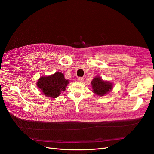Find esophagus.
<instances>
[{"instance_id":"esophagus-1","label":"esophagus","mask_w":154,"mask_h":154,"mask_svg":"<svg viewBox=\"0 0 154 154\" xmlns=\"http://www.w3.org/2000/svg\"><path fill=\"white\" fill-rule=\"evenodd\" d=\"M77 80H78L79 82H82L84 81V78H82V77H79L77 79Z\"/></svg>"}]
</instances>
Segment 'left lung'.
<instances>
[{"instance_id": "8db88e82", "label": "left lung", "mask_w": 154, "mask_h": 154, "mask_svg": "<svg viewBox=\"0 0 154 154\" xmlns=\"http://www.w3.org/2000/svg\"><path fill=\"white\" fill-rule=\"evenodd\" d=\"M92 92L99 96H103L109 93L113 87L111 82L103 80L100 76L97 75L91 81Z\"/></svg>"}]
</instances>
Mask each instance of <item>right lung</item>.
Instances as JSON below:
<instances>
[{
  "label": "right lung",
  "mask_w": 154,
  "mask_h": 154,
  "mask_svg": "<svg viewBox=\"0 0 154 154\" xmlns=\"http://www.w3.org/2000/svg\"><path fill=\"white\" fill-rule=\"evenodd\" d=\"M69 83V80L65 79L62 72H56L52 75L40 77L37 85L44 95L54 99L59 97L62 91H66Z\"/></svg>",
  "instance_id": "obj_1"
}]
</instances>
